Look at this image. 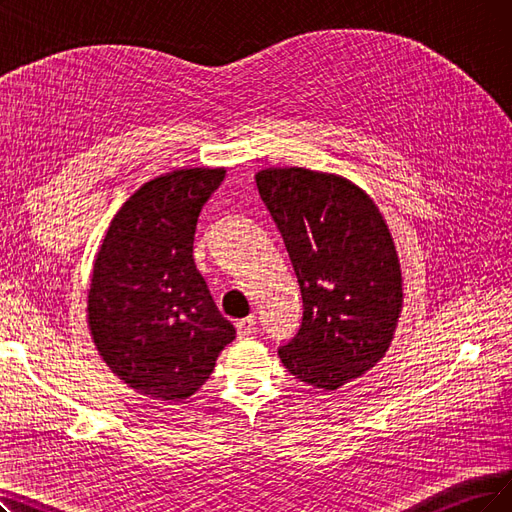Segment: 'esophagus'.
Masks as SVG:
<instances>
[{
  "label": "esophagus",
  "instance_id": "1",
  "mask_svg": "<svg viewBox=\"0 0 512 512\" xmlns=\"http://www.w3.org/2000/svg\"><path fill=\"white\" fill-rule=\"evenodd\" d=\"M235 330H237L239 338H245V336L254 334V330H256V317L250 315V317H245V319H239L235 323Z\"/></svg>",
  "mask_w": 512,
  "mask_h": 512
}]
</instances>
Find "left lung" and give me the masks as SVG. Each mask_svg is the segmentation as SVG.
Returning <instances> with one entry per match:
<instances>
[{"instance_id":"8db88e82","label":"left lung","mask_w":512,"mask_h":512,"mask_svg":"<svg viewBox=\"0 0 512 512\" xmlns=\"http://www.w3.org/2000/svg\"><path fill=\"white\" fill-rule=\"evenodd\" d=\"M302 294L298 334L279 346L292 376L336 391L384 357L401 313L395 243L370 195L351 180L304 168L256 174Z\"/></svg>"}]
</instances>
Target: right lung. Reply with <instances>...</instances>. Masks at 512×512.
I'll return each mask as SVG.
<instances>
[{
  "mask_svg": "<svg viewBox=\"0 0 512 512\" xmlns=\"http://www.w3.org/2000/svg\"><path fill=\"white\" fill-rule=\"evenodd\" d=\"M224 168L174 170L142 185L109 224L88 290L92 340L136 393L178 403L235 338L193 260L201 208Z\"/></svg>",
  "mask_w": 512,
  "mask_h": 512,
  "instance_id": "1",
  "label": "right lung"
}]
</instances>
